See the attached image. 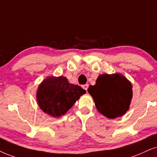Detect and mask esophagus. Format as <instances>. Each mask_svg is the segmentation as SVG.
<instances>
[{"label":"esophagus","instance_id":"obj_1","mask_svg":"<svg viewBox=\"0 0 157 157\" xmlns=\"http://www.w3.org/2000/svg\"><path fill=\"white\" fill-rule=\"evenodd\" d=\"M82 88L85 89V90L87 91V90H88V84H85V85H82Z\"/></svg>","mask_w":157,"mask_h":157}]
</instances>
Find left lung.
<instances>
[{
  "label": "left lung",
  "instance_id": "obj_1",
  "mask_svg": "<svg viewBox=\"0 0 157 157\" xmlns=\"http://www.w3.org/2000/svg\"><path fill=\"white\" fill-rule=\"evenodd\" d=\"M88 91L97 110L109 119L125 114L132 98L131 82L118 73L99 75L96 84L90 85Z\"/></svg>",
  "mask_w": 157,
  "mask_h": 157
}]
</instances>
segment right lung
<instances>
[{
	"label": "right lung",
	"instance_id": "obj_1",
	"mask_svg": "<svg viewBox=\"0 0 157 157\" xmlns=\"http://www.w3.org/2000/svg\"><path fill=\"white\" fill-rule=\"evenodd\" d=\"M85 93L79 85L69 83L65 77L51 76L40 84L36 98L43 112L53 117H59L66 114Z\"/></svg>",
	"mask_w": 157,
	"mask_h": 157
}]
</instances>
